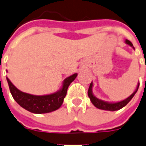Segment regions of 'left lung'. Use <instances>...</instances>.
Masks as SVG:
<instances>
[{
  "mask_svg": "<svg viewBox=\"0 0 146 146\" xmlns=\"http://www.w3.org/2000/svg\"><path fill=\"white\" fill-rule=\"evenodd\" d=\"M126 43H127V44L130 45V46L133 47L132 43L130 41V40H126ZM133 48H134V47H133ZM92 86H93V84H92V83H91L90 87H89L88 92V97L90 98V99H91V101H92V104L94 105L95 107L98 108V109H100V110H109V111H116V110H120V109H122L123 107H124L131 100L132 98L134 97V95H135V93L138 91V87H139V84H138V87H137L136 91H135L131 96H129L128 98L124 99L123 101L119 102H116V103H109V102L102 101L100 99H98V98H96V97L94 96V95L92 94Z\"/></svg>",
  "mask_w": 146,
  "mask_h": 146,
  "instance_id": "1",
  "label": "left lung"
}]
</instances>
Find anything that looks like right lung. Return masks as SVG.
Returning <instances> with one entry per match:
<instances>
[{"instance_id": "add662e5", "label": "right lung", "mask_w": 146, "mask_h": 146, "mask_svg": "<svg viewBox=\"0 0 146 146\" xmlns=\"http://www.w3.org/2000/svg\"><path fill=\"white\" fill-rule=\"evenodd\" d=\"M76 76L77 74L75 73L72 76L67 77L64 80L62 88L59 92L42 96L24 93L16 88L8 78H7V80L11 95L18 104L31 113L40 114L50 113L60 107L63 102L64 98L66 95L68 87L75 80Z\"/></svg>"}]
</instances>
